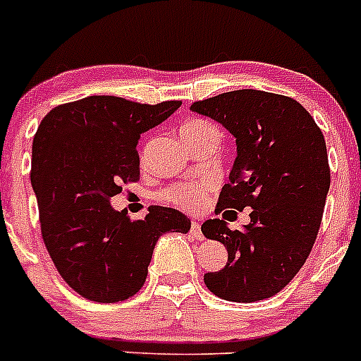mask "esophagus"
Returning <instances> with one entry per match:
<instances>
[{
  "label": "esophagus",
  "mask_w": 361,
  "mask_h": 361,
  "mask_svg": "<svg viewBox=\"0 0 361 361\" xmlns=\"http://www.w3.org/2000/svg\"><path fill=\"white\" fill-rule=\"evenodd\" d=\"M190 234H192V238H194V240H197V241L204 240V234H202V231H201V224H199L197 220H192Z\"/></svg>",
  "instance_id": "1"
}]
</instances>
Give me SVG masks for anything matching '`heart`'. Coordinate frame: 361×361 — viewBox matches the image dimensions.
Segmentation results:
<instances>
[{
  "instance_id": "1",
  "label": "heart",
  "mask_w": 361,
  "mask_h": 361,
  "mask_svg": "<svg viewBox=\"0 0 361 361\" xmlns=\"http://www.w3.org/2000/svg\"><path fill=\"white\" fill-rule=\"evenodd\" d=\"M180 134L188 146L204 141V139H219V130L215 128V125L202 118L185 120L180 127ZM208 190L209 183L206 181H180V183H174L162 190L160 199L176 208L185 209V212H199L204 206Z\"/></svg>"
}]
</instances>
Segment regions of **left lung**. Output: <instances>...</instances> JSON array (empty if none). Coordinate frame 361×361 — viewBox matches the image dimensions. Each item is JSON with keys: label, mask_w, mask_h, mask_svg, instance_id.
<instances>
[{"label": "left lung", "mask_w": 361, "mask_h": 361, "mask_svg": "<svg viewBox=\"0 0 361 361\" xmlns=\"http://www.w3.org/2000/svg\"><path fill=\"white\" fill-rule=\"evenodd\" d=\"M190 109L236 137L238 157L215 213L252 208L243 231L224 219L201 226L227 248V264L204 274L206 288L227 302L269 298L295 279L319 233L330 190L323 132L295 99L259 90L197 100Z\"/></svg>", "instance_id": "8db88e82"}]
</instances>
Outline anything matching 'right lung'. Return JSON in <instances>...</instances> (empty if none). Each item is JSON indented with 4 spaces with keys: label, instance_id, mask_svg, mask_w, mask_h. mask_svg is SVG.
<instances>
[{
    "label": "right lung",
    "instance_id": "obj_1",
    "mask_svg": "<svg viewBox=\"0 0 361 361\" xmlns=\"http://www.w3.org/2000/svg\"><path fill=\"white\" fill-rule=\"evenodd\" d=\"M180 100L139 104L93 95L54 107L33 139L31 185L40 231L58 274L82 298L123 302L145 286L157 240L188 233L183 213L152 206L141 220L111 208L123 185L139 181L142 132L171 116Z\"/></svg>",
    "mask_w": 361,
    "mask_h": 361
}]
</instances>
